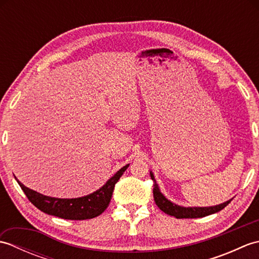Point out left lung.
<instances>
[{"label": "left lung", "mask_w": 259, "mask_h": 259, "mask_svg": "<svg viewBox=\"0 0 259 259\" xmlns=\"http://www.w3.org/2000/svg\"><path fill=\"white\" fill-rule=\"evenodd\" d=\"M150 177L153 180V199H155L156 205L161 209V210L170 214V216H174L176 218H201L208 216V214H211L214 212L221 211L222 209L226 207L230 200L221 203V205L212 206V207H181L176 205V203L168 200L166 197H164L160 190H159V187L156 183L155 177H153V174L150 171Z\"/></svg>", "instance_id": "left-lung-1"}]
</instances>
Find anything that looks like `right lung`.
Masks as SVG:
<instances>
[{
    "label": "right lung",
    "instance_id": "right-lung-1",
    "mask_svg": "<svg viewBox=\"0 0 259 259\" xmlns=\"http://www.w3.org/2000/svg\"><path fill=\"white\" fill-rule=\"evenodd\" d=\"M128 167L129 164H125L124 167L121 168L99 190L88 196L72 198V199L45 196L27 188L19 180L18 183L22 190L24 191L27 199L41 211L59 218L70 219V221H84V219L95 218L106 210L110 200H111L114 185L118 183V180Z\"/></svg>",
    "mask_w": 259,
    "mask_h": 259
}]
</instances>
